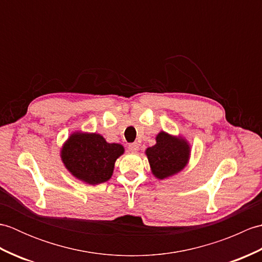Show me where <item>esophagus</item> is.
I'll list each match as a JSON object with an SVG mask.
<instances>
[{
  "instance_id": "obj_1",
  "label": "esophagus",
  "mask_w": 262,
  "mask_h": 262,
  "mask_svg": "<svg viewBox=\"0 0 262 262\" xmlns=\"http://www.w3.org/2000/svg\"><path fill=\"white\" fill-rule=\"evenodd\" d=\"M128 151L129 152H137L138 151V144L137 143H130L128 144Z\"/></svg>"
}]
</instances>
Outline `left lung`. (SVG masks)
<instances>
[{
    "label": "left lung",
    "instance_id": "left-lung-1",
    "mask_svg": "<svg viewBox=\"0 0 262 262\" xmlns=\"http://www.w3.org/2000/svg\"><path fill=\"white\" fill-rule=\"evenodd\" d=\"M146 155L153 174L164 179L185 168L189 158V145L181 138L161 132L157 136V144L146 149Z\"/></svg>",
    "mask_w": 262,
    "mask_h": 262
}]
</instances>
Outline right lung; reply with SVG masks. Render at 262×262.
I'll use <instances>...</instances> for the list:
<instances>
[{"mask_svg": "<svg viewBox=\"0 0 262 262\" xmlns=\"http://www.w3.org/2000/svg\"><path fill=\"white\" fill-rule=\"evenodd\" d=\"M122 153L120 144L107 143L101 135L76 133L64 145L62 160L77 179L99 185L110 179L116 160Z\"/></svg>", "mask_w": 262, "mask_h": 262, "instance_id": "1", "label": "right lung"}]
</instances>
